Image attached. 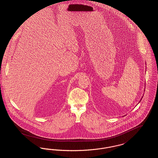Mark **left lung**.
Masks as SVG:
<instances>
[{
    "mask_svg": "<svg viewBox=\"0 0 158 158\" xmlns=\"http://www.w3.org/2000/svg\"><path fill=\"white\" fill-rule=\"evenodd\" d=\"M142 98H143V97H142ZM140 101H141V100H140Z\"/></svg>",
    "mask_w": 158,
    "mask_h": 158,
    "instance_id": "8db88e82",
    "label": "left lung"
}]
</instances>
